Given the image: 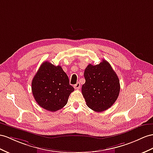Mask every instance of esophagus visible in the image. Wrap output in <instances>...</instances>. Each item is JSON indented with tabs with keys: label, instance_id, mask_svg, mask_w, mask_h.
Segmentation results:
<instances>
[{
	"label": "esophagus",
	"instance_id": "obj_1",
	"mask_svg": "<svg viewBox=\"0 0 153 153\" xmlns=\"http://www.w3.org/2000/svg\"><path fill=\"white\" fill-rule=\"evenodd\" d=\"M80 86H81L80 83H79V82H77L76 85H74V88H75L76 89H79Z\"/></svg>",
	"mask_w": 153,
	"mask_h": 153
}]
</instances>
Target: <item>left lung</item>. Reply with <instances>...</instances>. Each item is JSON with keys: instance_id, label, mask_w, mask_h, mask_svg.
Here are the masks:
<instances>
[{"instance_id": "left-lung-1", "label": "left lung", "mask_w": 153, "mask_h": 153, "mask_svg": "<svg viewBox=\"0 0 153 153\" xmlns=\"http://www.w3.org/2000/svg\"><path fill=\"white\" fill-rule=\"evenodd\" d=\"M85 83L81 91L87 106L96 112L110 108L118 97L119 78L109 62L103 59L100 64H89L85 70Z\"/></svg>"}]
</instances>
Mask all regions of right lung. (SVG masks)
Wrapping results in <instances>:
<instances>
[{"instance_id":"right-lung-1","label":"right lung","mask_w":153,"mask_h":153,"mask_svg":"<svg viewBox=\"0 0 153 153\" xmlns=\"http://www.w3.org/2000/svg\"><path fill=\"white\" fill-rule=\"evenodd\" d=\"M32 94L39 106L51 112L63 108L74 88L61 66L42 63L32 82Z\"/></svg>"}]
</instances>
